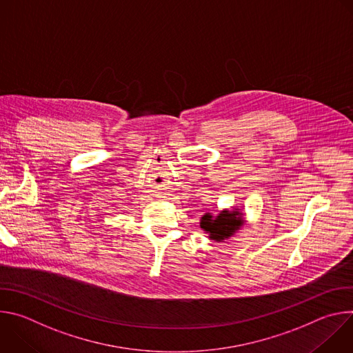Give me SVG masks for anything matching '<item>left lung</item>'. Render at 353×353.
<instances>
[{
  "instance_id": "obj_1",
  "label": "left lung",
  "mask_w": 353,
  "mask_h": 353,
  "mask_svg": "<svg viewBox=\"0 0 353 353\" xmlns=\"http://www.w3.org/2000/svg\"><path fill=\"white\" fill-rule=\"evenodd\" d=\"M243 223L244 221L241 218V214H239L237 211H222L215 218L211 214H205L201 218L199 226L207 233H210V239L215 241H222L230 237L236 230H239Z\"/></svg>"
}]
</instances>
